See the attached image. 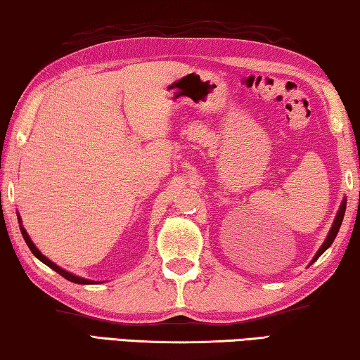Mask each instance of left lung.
Segmentation results:
<instances>
[{"mask_svg": "<svg viewBox=\"0 0 360 360\" xmlns=\"http://www.w3.org/2000/svg\"><path fill=\"white\" fill-rule=\"evenodd\" d=\"M345 211H346V197L343 198V202H341V205H340L338 211H336V216H335V219H333V224H332V227H330V231H328V233H327V237H325L323 243L321 245V248L317 250L316 256H314V258H312L311 264H312V262H316L319 258H321V256H322V253L325 252V250H327V248L330 247V245L333 243L335 237H336V233H338L340 227H341V222H343V218H345Z\"/></svg>", "mask_w": 360, "mask_h": 360, "instance_id": "left-lung-1", "label": "left lung"}]
</instances>
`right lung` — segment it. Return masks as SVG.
Segmentation results:
<instances>
[{
  "instance_id": "obj_1",
  "label": "right lung",
  "mask_w": 360,
  "mask_h": 360,
  "mask_svg": "<svg viewBox=\"0 0 360 360\" xmlns=\"http://www.w3.org/2000/svg\"><path fill=\"white\" fill-rule=\"evenodd\" d=\"M17 219H19V226H20L22 237H24V240H25V243L28 245V248L32 250V253L35 255L39 261L44 262V264H46L48 267H51V269L56 271L57 274H60L62 277L67 278V281L73 282V283H79V285H94V283H101V282H96V281H89V278H84V277L75 276V274H72V272H68V271H65V269H62L60 266H57L56 262H53V261H51L49 258H46V256H44V255H43L41 252H39V250L35 247V243L32 242V238L28 237V233H27V231H25V227L22 226V219H20V216H19V214H17Z\"/></svg>"
}]
</instances>
